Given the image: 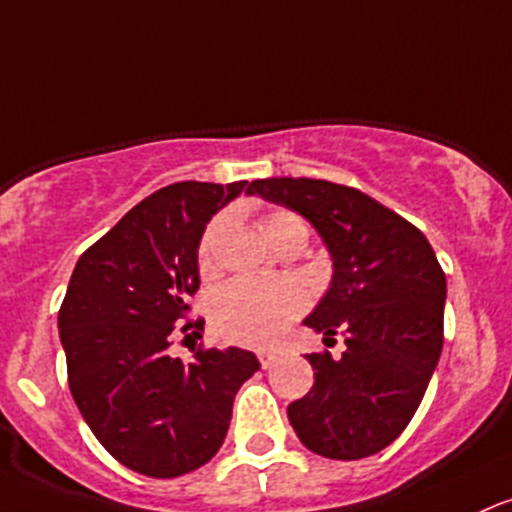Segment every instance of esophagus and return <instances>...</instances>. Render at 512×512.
Returning a JSON list of instances; mask_svg holds the SVG:
<instances>
[{
    "label": "esophagus",
    "instance_id": "34e87169",
    "mask_svg": "<svg viewBox=\"0 0 512 512\" xmlns=\"http://www.w3.org/2000/svg\"><path fill=\"white\" fill-rule=\"evenodd\" d=\"M257 357H260L262 369L274 367V362H277V355H274V352H269V350H260V352H257Z\"/></svg>",
    "mask_w": 512,
    "mask_h": 512
}]
</instances>
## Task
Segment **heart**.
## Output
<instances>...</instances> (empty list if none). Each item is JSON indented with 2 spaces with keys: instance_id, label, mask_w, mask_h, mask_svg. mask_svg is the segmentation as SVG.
<instances>
[{
  "instance_id": "obj_1",
  "label": "heart",
  "mask_w": 512,
  "mask_h": 512,
  "mask_svg": "<svg viewBox=\"0 0 512 512\" xmlns=\"http://www.w3.org/2000/svg\"><path fill=\"white\" fill-rule=\"evenodd\" d=\"M221 221H213L201 238L199 267L209 274L216 265V240ZM262 233L277 247L291 235H306L308 228L301 216L291 211H272L262 218ZM306 308V296L296 284L262 282V279H235L211 296V328L221 340L238 345H269L284 333L289 320Z\"/></svg>"
}]
</instances>
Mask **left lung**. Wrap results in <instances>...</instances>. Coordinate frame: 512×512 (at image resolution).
<instances>
[{"instance_id":"8db88e82","label":"left lung","mask_w":512,"mask_h":512,"mask_svg":"<svg viewBox=\"0 0 512 512\" xmlns=\"http://www.w3.org/2000/svg\"><path fill=\"white\" fill-rule=\"evenodd\" d=\"M247 192L301 213L333 260L328 294L303 325L323 342L340 333L347 350L306 355L316 381L289 403V423L320 457H372L411 423L440 359L447 279L435 250L413 223L345 184L269 177Z\"/></svg>"}]
</instances>
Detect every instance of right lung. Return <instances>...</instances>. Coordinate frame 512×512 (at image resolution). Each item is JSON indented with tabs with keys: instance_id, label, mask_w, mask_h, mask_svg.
Returning <instances> with one entry per match:
<instances>
[{
	"instance_id": "add662e5",
	"label": "right lung",
	"mask_w": 512,
	"mask_h": 512,
	"mask_svg": "<svg viewBox=\"0 0 512 512\" xmlns=\"http://www.w3.org/2000/svg\"><path fill=\"white\" fill-rule=\"evenodd\" d=\"M247 182H177L133 206L82 252L58 313L67 384L106 452L153 479L204 466L226 440L233 398L260 369L252 352L170 357L199 289V243ZM204 330V320H189Z\"/></svg>"
}]
</instances>
